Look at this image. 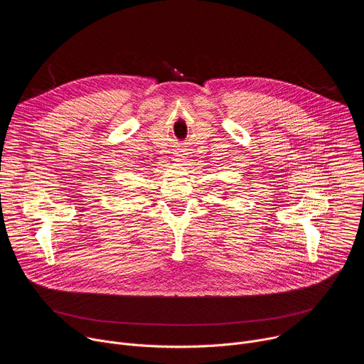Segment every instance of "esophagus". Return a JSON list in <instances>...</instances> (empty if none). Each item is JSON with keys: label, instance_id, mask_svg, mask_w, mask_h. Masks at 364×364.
<instances>
[{"label": "esophagus", "instance_id": "34e87169", "mask_svg": "<svg viewBox=\"0 0 364 364\" xmlns=\"http://www.w3.org/2000/svg\"><path fill=\"white\" fill-rule=\"evenodd\" d=\"M186 152L184 149H178V151H174V161H183L186 159Z\"/></svg>", "mask_w": 364, "mask_h": 364}]
</instances>
